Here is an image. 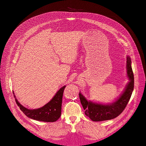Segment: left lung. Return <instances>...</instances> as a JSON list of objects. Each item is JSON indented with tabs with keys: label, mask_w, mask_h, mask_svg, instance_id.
<instances>
[{
	"label": "left lung",
	"mask_w": 146,
	"mask_h": 146,
	"mask_svg": "<svg viewBox=\"0 0 146 146\" xmlns=\"http://www.w3.org/2000/svg\"><path fill=\"white\" fill-rule=\"evenodd\" d=\"M127 70L130 82L120 97L112 104L104 105L88 101L80 92V102L85 111V114L95 122L115 119L124 110L131 98L134 87V78L131 67L130 57L127 58Z\"/></svg>",
	"instance_id": "1"
}]
</instances>
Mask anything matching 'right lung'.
<instances>
[{"label":"right lung","instance_id":"1","mask_svg":"<svg viewBox=\"0 0 146 146\" xmlns=\"http://www.w3.org/2000/svg\"><path fill=\"white\" fill-rule=\"evenodd\" d=\"M65 87L66 86H64L59 90L51 100L44 106L37 109H27L19 103L16 98H15V102L21 111L27 117L42 122H53L56 121L61 116L62 98Z\"/></svg>","mask_w":146,"mask_h":146}]
</instances>
